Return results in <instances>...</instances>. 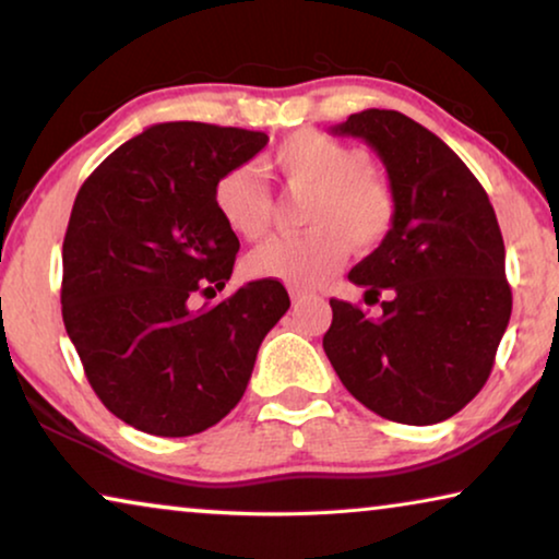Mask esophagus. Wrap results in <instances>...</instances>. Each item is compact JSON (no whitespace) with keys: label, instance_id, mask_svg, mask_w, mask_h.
I'll return each mask as SVG.
<instances>
[{"label":"esophagus","instance_id":"34e87169","mask_svg":"<svg viewBox=\"0 0 559 559\" xmlns=\"http://www.w3.org/2000/svg\"><path fill=\"white\" fill-rule=\"evenodd\" d=\"M289 297H293V302H302L305 297H310V293H308V289H297V287H293V289H289Z\"/></svg>","mask_w":559,"mask_h":559}]
</instances>
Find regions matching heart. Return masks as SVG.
Listing matches in <instances>:
<instances>
[{"label":"heart","mask_w":559,"mask_h":559,"mask_svg":"<svg viewBox=\"0 0 559 559\" xmlns=\"http://www.w3.org/2000/svg\"><path fill=\"white\" fill-rule=\"evenodd\" d=\"M289 190L310 193L305 209L308 234L274 239L247 257L254 277L312 287L338 270L348 249L371 251L386 239L396 221V193L384 175L366 165L361 150L316 129L289 134L262 159ZM218 216L241 239L257 241L270 231L274 201L254 167H236L213 190Z\"/></svg>","instance_id":"1"}]
</instances>
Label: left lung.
Returning a JSON list of instances; mask_svg holds the SVG:
<instances>
[{
    "label": "left lung",
    "mask_w": 559,
    "mask_h": 559,
    "mask_svg": "<svg viewBox=\"0 0 559 559\" xmlns=\"http://www.w3.org/2000/svg\"><path fill=\"white\" fill-rule=\"evenodd\" d=\"M331 132L377 152L396 193V221L348 272L369 305L386 293L381 316L331 300L325 356L343 386L377 415L442 423L484 389L511 318L493 205L463 159L400 111L350 114Z\"/></svg>",
    "instance_id": "left-lung-1"
}]
</instances>
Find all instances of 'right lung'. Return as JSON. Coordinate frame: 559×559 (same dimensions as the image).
<instances>
[{
    "label": "right lung",
    "instance_id": "obj_1",
    "mask_svg": "<svg viewBox=\"0 0 559 559\" xmlns=\"http://www.w3.org/2000/svg\"><path fill=\"white\" fill-rule=\"evenodd\" d=\"M270 136L167 121L114 150L75 195L63 239V323L104 407L136 430L188 438L247 392L264 335L289 308L257 280L193 308L231 280L239 239L216 182Z\"/></svg>",
    "mask_w": 559,
    "mask_h": 559
}]
</instances>
